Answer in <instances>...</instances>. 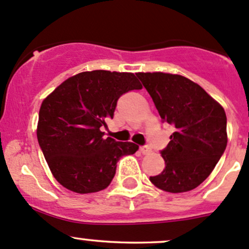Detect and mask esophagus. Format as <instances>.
Segmentation results:
<instances>
[{
    "mask_svg": "<svg viewBox=\"0 0 249 249\" xmlns=\"http://www.w3.org/2000/svg\"><path fill=\"white\" fill-rule=\"evenodd\" d=\"M140 152L142 153L143 155H147V154H149V153H152V149H150L149 147H147V145H145V147H141L140 148Z\"/></svg>",
    "mask_w": 249,
    "mask_h": 249,
    "instance_id": "obj_1",
    "label": "esophagus"
}]
</instances>
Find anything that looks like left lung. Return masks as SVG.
<instances>
[{"label":"left lung","mask_w":249,"mask_h":249,"mask_svg":"<svg viewBox=\"0 0 249 249\" xmlns=\"http://www.w3.org/2000/svg\"><path fill=\"white\" fill-rule=\"evenodd\" d=\"M162 123L175 132L161 152L165 169L150 182L169 193L195 189L211 175L228 143L227 115L219 102L180 74L139 72Z\"/></svg>","instance_id":"8db88e82"}]
</instances>
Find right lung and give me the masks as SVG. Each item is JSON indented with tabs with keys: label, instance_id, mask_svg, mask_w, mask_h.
I'll return each mask as SVG.
<instances>
[{
	"label": "right lung",
	"instance_id": "obj_1",
	"mask_svg": "<svg viewBox=\"0 0 249 249\" xmlns=\"http://www.w3.org/2000/svg\"><path fill=\"white\" fill-rule=\"evenodd\" d=\"M140 89L134 73L95 70L67 78L43 100L37 140L62 187L78 194L106 189L118 160L137 152L135 143L105 139L102 127L113 118L118 99Z\"/></svg>",
	"mask_w": 249,
	"mask_h": 249
}]
</instances>
